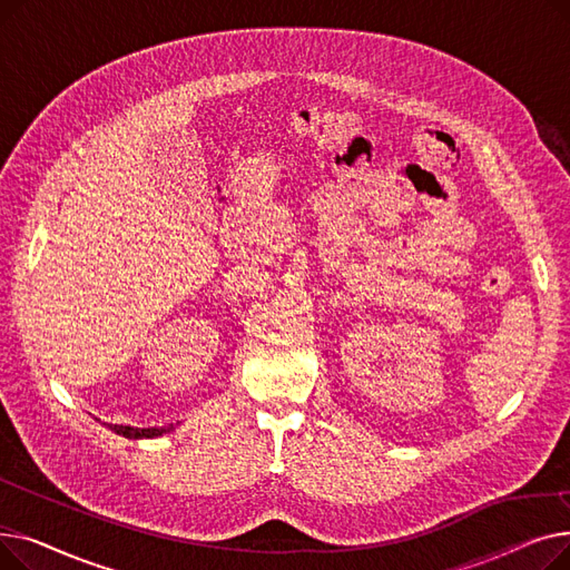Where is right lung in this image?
<instances>
[{
	"mask_svg": "<svg viewBox=\"0 0 570 570\" xmlns=\"http://www.w3.org/2000/svg\"><path fill=\"white\" fill-rule=\"evenodd\" d=\"M108 430H112L119 436L127 439H157L164 434H170L175 430V425H164V428H131V425H108Z\"/></svg>",
	"mask_w": 570,
	"mask_h": 570,
	"instance_id": "obj_1",
	"label": "right lung"
}]
</instances>
